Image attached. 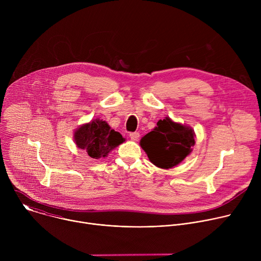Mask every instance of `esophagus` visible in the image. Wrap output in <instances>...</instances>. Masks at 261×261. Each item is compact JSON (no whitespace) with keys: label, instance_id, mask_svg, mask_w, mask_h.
<instances>
[{"label":"esophagus","instance_id":"1","mask_svg":"<svg viewBox=\"0 0 261 261\" xmlns=\"http://www.w3.org/2000/svg\"><path fill=\"white\" fill-rule=\"evenodd\" d=\"M129 136H130V138H131L132 140H135V141H136V140H138V138H139L140 135H139L138 132H131Z\"/></svg>","mask_w":261,"mask_h":261}]
</instances>
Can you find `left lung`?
Instances as JSON below:
<instances>
[{
  "label": "left lung",
  "mask_w": 261,
  "mask_h": 261,
  "mask_svg": "<svg viewBox=\"0 0 261 261\" xmlns=\"http://www.w3.org/2000/svg\"><path fill=\"white\" fill-rule=\"evenodd\" d=\"M195 133L191 127L174 123L169 118L160 120L153 131L140 140V146L157 167L169 169L179 164L192 152Z\"/></svg>",
  "instance_id": "obj_1"
}]
</instances>
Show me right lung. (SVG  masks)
<instances>
[{"mask_svg":"<svg viewBox=\"0 0 261 261\" xmlns=\"http://www.w3.org/2000/svg\"><path fill=\"white\" fill-rule=\"evenodd\" d=\"M74 141L91 158L99 159L107 157L109 152L125 141V138L111 129L105 121L96 119L74 132Z\"/></svg>","mask_w":261,"mask_h":261,"instance_id":"right-lung-1","label":"right lung"}]
</instances>
